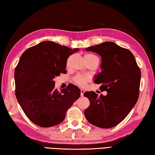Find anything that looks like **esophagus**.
Segmentation results:
<instances>
[{
    "label": "esophagus",
    "instance_id": "esophagus-1",
    "mask_svg": "<svg viewBox=\"0 0 155 155\" xmlns=\"http://www.w3.org/2000/svg\"><path fill=\"white\" fill-rule=\"evenodd\" d=\"M85 90H83V89H81V96H83V94H84V93H85Z\"/></svg>",
    "mask_w": 155,
    "mask_h": 155
}]
</instances>
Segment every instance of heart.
<instances>
[{
    "label": "heart",
    "instance_id": "obj_1",
    "mask_svg": "<svg viewBox=\"0 0 155 155\" xmlns=\"http://www.w3.org/2000/svg\"><path fill=\"white\" fill-rule=\"evenodd\" d=\"M85 57H96V56L93 55V54H86ZM89 80H90V77L83 74H78L74 78V83L80 86L85 85V84L88 82Z\"/></svg>",
    "mask_w": 155,
    "mask_h": 155
}]
</instances>
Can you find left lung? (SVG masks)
<instances>
[{
  "label": "left lung",
  "mask_w": 155,
  "mask_h": 155,
  "mask_svg": "<svg viewBox=\"0 0 155 155\" xmlns=\"http://www.w3.org/2000/svg\"><path fill=\"white\" fill-rule=\"evenodd\" d=\"M85 51L101 57V72L94 76V82L101 83L100 89L107 94L98 96L92 91L84 93L90 103L84 114L96 127L112 128L127 116L137 103L140 70L132 52L112 41L90 46Z\"/></svg>",
  "instance_id": "8db88e82"
}]
</instances>
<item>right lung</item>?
<instances>
[{"mask_svg": "<svg viewBox=\"0 0 155 155\" xmlns=\"http://www.w3.org/2000/svg\"><path fill=\"white\" fill-rule=\"evenodd\" d=\"M71 49L44 41L23 52L15 69V96L23 111L34 124L51 127L63 122L67 110L79 98L81 90L73 84L59 91L54 78L65 70Z\"/></svg>", "mask_w": 155, "mask_h": 155, "instance_id": "right-lung-1", "label": "right lung"}]
</instances>
